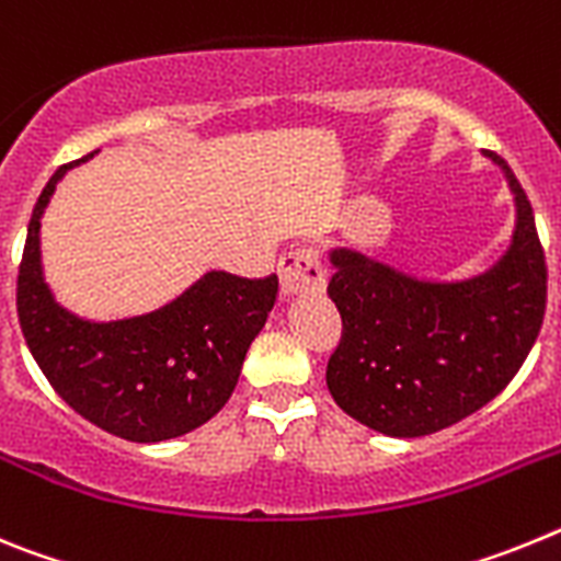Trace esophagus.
Instances as JSON below:
<instances>
[{"label":"esophagus","mask_w":561,"mask_h":561,"mask_svg":"<svg viewBox=\"0 0 561 561\" xmlns=\"http://www.w3.org/2000/svg\"><path fill=\"white\" fill-rule=\"evenodd\" d=\"M280 272V295L284 297H304L320 295L325 289V270L317 261L314 252H291L277 266Z\"/></svg>","instance_id":"1"}]
</instances>
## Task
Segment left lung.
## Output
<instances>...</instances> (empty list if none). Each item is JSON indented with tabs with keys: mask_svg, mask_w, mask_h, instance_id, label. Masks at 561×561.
I'll use <instances>...</instances> for the list:
<instances>
[{
	"mask_svg": "<svg viewBox=\"0 0 561 561\" xmlns=\"http://www.w3.org/2000/svg\"><path fill=\"white\" fill-rule=\"evenodd\" d=\"M514 196L512 241L469 277H421L356 247H329V297L342 340L325 385L340 410L390 438L458 424L514 379L542 329L548 272L531 202L497 153Z\"/></svg>",
	"mask_w": 561,
	"mask_h": 561,
	"instance_id": "left-lung-1",
	"label": "left lung"
}]
</instances>
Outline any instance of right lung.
Instances as JSON below:
<instances>
[{
	"label": "right lung",
	"instance_id": "right-lung-1",
	"mask_svg": "<svg viewBox=\"0 0 561 561\" xmlns=\"http://www.w3.org/2000/svg\"><path fill=\"white\" fill-rule=\"evenodd\" d=\"M53 173L27 225L16 309L42 374L95 427L134 440L180 438L219 413L277 297V277L210 270L146 314L87 320L64 309L42 266V216L69 168Z\"/></svg>",
	"mask_w": 561,
	"mask_h": 561
}]
</instances>
